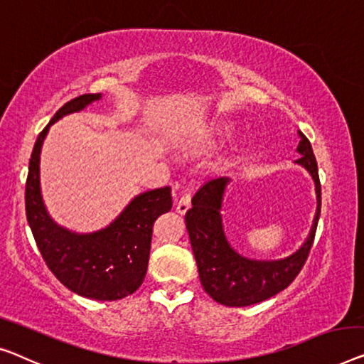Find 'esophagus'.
<instances>
[{
	"mask_svg": "<svg viewBox=\"0 0 364 364\" xmlns=\"http://www.w3.org/2000/svg\"><path fill=\"white\" fill-rule=\"evenodd\" d=\"M189 208H191V196H189V194H183L180 200L176 203V213L183 215L188 213Z\"/></svg>",
	"mask_w": 364,
	"mask_h": 364,
	"instance_id": "1",
	"label": "esophagus"
}]
</instances>
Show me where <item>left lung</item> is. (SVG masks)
<instances>
[{"mask_svg": "<svg viewBox=\"0 0 364 364\" xmlns=\"http://www.w3.org/2000/svg\"><path fill=\"white\" fill-rule=\"evenodd\" d=\"M299 139L297 154L301 159L296 160V164L306 168L312 176L317 209L307 238L289 257L252 259L232 248L225 237L220 214L230 178L220 176L209 180L193 196V208L184 215V220L198 263L200 284L215 302L229 307H245L267 301L286 289L306 263L321 217V181L312 145L302 132H299Z\"/></svg>", "mask_w": 364, "mask_h": 364, "instance_id": "obj_1", "label": "left lung"}]
</instances>
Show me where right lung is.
<instances>
[{
    "mask_svg": "<svg viewBox=\"0 0 364 364\" xmlns=\"http://www.w3.org/2000/svg\"><path fill=\"white\" fill-rule=\"evenodd\" d=\"M101 97V93L81 95L68 101L39 134L27 173L26 215L43 262L63 286L88 299L117 301L144 283L154 222L171 209V188L137 194L109 225L88 234L58 225L48 215L41 193V151L48 129Z\"/></svg>",
    "mask_w": 364,
    "mask_h": 364,
    "instance_id": "obj_1",
    "label": "right lung"
}]
</instances>
